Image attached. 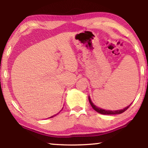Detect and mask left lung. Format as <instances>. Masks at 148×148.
<instances>
[{"label": "left lung", "instance_id": "obj_1", "mask_svg": "<svg viewBox=\"0 0 148 148\" xmlns=\"http://www.w3.org/2000/svg\"><path fill=\"white\" fill-rule=\"evenodd\" d=\"M89 103L91 104V106H92V108H93L95 111L99 112V113L101 114H104V115H114V114H122L125 111H126V110L129 108V106H131V104L129 105V106H127L126 108H125L123 110H116V111H112V110H104V109H101L97 107L95 105L92 103L91 99H90V97L89 96Z\"/></svg>", "mask_w": 148, "mask_h": 148}]
</instances>
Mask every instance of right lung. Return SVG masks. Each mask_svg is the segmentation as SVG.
<instances>
[{"label":"right lung","instance_id":"right-lung-1","mask_svg":"<svg viewBox=\"0 0 148 148\" xmlns=\"http://www.w3.org/2000/svg\"><path fill=\"white\" fill-rule=\"evenodd\" d=\"M57 114H56V115H54V116H51V117H54V116H56V115H57Z\"/></svg>","mask_w":148,"mask_h":148}]
</instances>
